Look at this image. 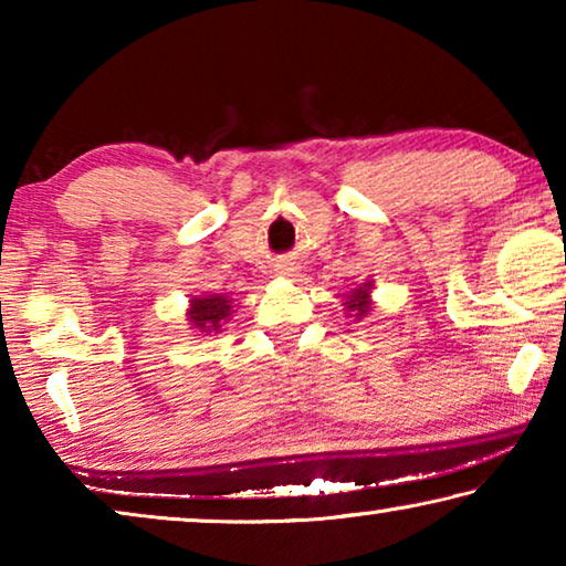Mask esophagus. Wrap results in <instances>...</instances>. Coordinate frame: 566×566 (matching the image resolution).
<instances>
[{
  "instance_id": "1",
  "label": "esophagus",
  "mask_w": 566,
  "mask_h": 566,
  "mask_svg": "<svg viewBox=\"0 0 566 566\" xmlns=\"http://www.w3.org/2000/svg\"><path fill=\"white\" fill-rule=\"evenodd\" d=\"M284 274H286V272H284Z\"/></svg>"
}]
</instances>
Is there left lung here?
<instances>
[{
    "label": "left lung",
    "instance_id": "left-lung-1",
    "mask_svg": "<svg viewBox=\"0 0 566 566\" xmlns=\"http://www.w3.org/2000/svg\"><path fill=\"white\" fill-rule=\"evenodd\" d=\"M371 290H375V282H361L359 286H354L349 294H342V306L344 312L354 317V322H361L367 314L371 312Z\"/></svg>",
    "mask_w": 566,
    "mask_h": 566
}]
</instances>
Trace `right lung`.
Returning <instances> with one entry per match:
<instances>
[{"label": "right lung", "instance_id": "1", "mask_svg": "<svg viewBox=\"0 0 566 566\" xmlns=\"http://www.w3.org/2000/svg\"><path fill=\"white\" fill-rule=\"evenodd\" d=\"M234 312V300H229L227 294H199L191 296L187 306V324L189 329L197 332V337L202 334H217L222 332L224 324L229 322Z\"/></svg>", "mask_w": 566, "mask_h": 566}]
</instances>
